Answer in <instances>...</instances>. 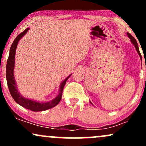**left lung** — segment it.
Segmentation results:
<instances>
[{"mask_svg": "<svg viewBox=\"0 0 146 146\" xmlns=\"http://www.w3.org/2000/svg\"><path fill=\"white\" fill-rule=\"evenodd\" d=\"M127 35H128V38H130V42H131L132 43V44H133L134 46H135V48H136V50H137V53H138V54L139 55L140 58H141V55L140 51H139V49L138 44H137V40H136L135 39V38H134V37H133V36H131V34H130V33H129L127 32ZM90 103H91V102H90ZM91 104H92V103H91Z\"/></svg>", "mask_w": 146, "mask_h": 146, "instance_id": "1", "label": "left lung"}]
</instances>
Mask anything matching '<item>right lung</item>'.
<instances>
[{
	"label": "right lung",
	"mask_w": 146,
	"mask_h": 146,
	"mask_svg": "<svg viewBox=\"0 0 146 146\" xmlns=\"http://www.w3.org/2000/svg\"><path fill=\"white\" fill-rule=\"evenodd\" d=\"M29 28H27L23 32L20 33L18 36L15 38L14 41L13 42L12 44H11V48H10L9 58H8L7 62V66H6V79L7 82L8 88H9V92L11 93V95L15 100L16 103L21 105V106L24 107V108L29 109L32 111L38 112V111H43V110H46L50 108H53V107L56 106L59 104L62 98V95L63 88L65 84L71 75H69L65 80H63V82L60 84V88H59V93L53 100H52L50 102H40L34 101L33 100H30V99L26 98L25 97L22 96L20 92L18 91L17 88V85H16V80H15L14 75V70L15 66V55H16V50L18 42L20 40L23 38V36L27 33L29 31Z\"/></svg>",
	"instance_id": "add662e5"
}]
</instances>
